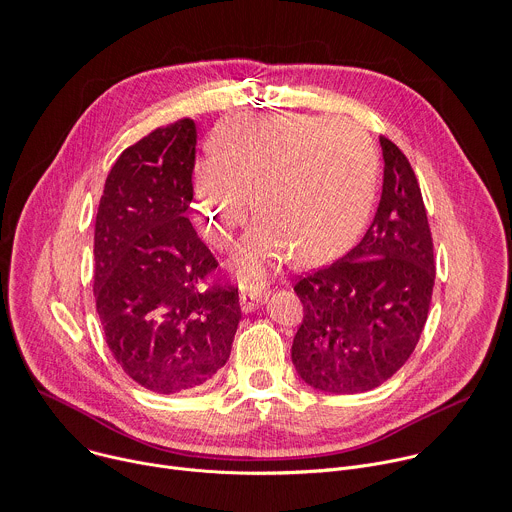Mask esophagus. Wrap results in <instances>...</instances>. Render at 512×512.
Instances as JSON below:
<instances>
[{
	"label": "esophagus",
	"mask_w": 512,
	"mask_h": 512,
	"mask_svg": "<svg viewBox=\"0 0 512 512\" xmlns=\"http://www.w3.org/2000/svg\"><path fill=\"white\" fill-rule=\"evenodd\" d=\"M264 302H266V292H242L240 294V306L246 315L260 309Z\"/></svg>",
	"instance_id": "1"
}]
</instances>
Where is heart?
Here are the masks:
<instances>
[{"label": "heart", "instance_id": "obj_1", "mask_svg": "<svg viewBox=\"0 0 512 512\" xmlns=\"http://www.w3.org/2000/svg\"><path fill=\"white\" fill-rule=\"evenodd\" d=\"M212 153L193 171L195 212L206 236L228 246L250 197L260 220L232 256L246 282H260L290 252L304 264L341 254L369 216L377 157L351 121L240 115L214 133Z\"/></svg>", "mask_w": 512, "mask_h": 512}]
</instances>
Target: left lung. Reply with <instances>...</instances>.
I'll return each instance as SVG.
<instances>
[{"instance_id": "1", "label": "left lung", "mask_w": 512, "mask_h": 512, "mask_svg": "<svg viewBox=\"0 0 512 512\" xmlns=\"http://www.w3.org/2000/svg\"><path fill=\"white\" fill-rule=\"evenodd\" d=\"M383 189L363 240L294 286L304 319L292 341L298 377L319 391L361 393L414 353L436 278L422 191L405 155L385 137Z\"/></svg>"}]
</instances>
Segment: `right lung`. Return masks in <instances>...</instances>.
<instances>
[{
  "label": "right lung",
  "mask_w": 512,
  "mask_h": 512,
  "mask_svg": "<svg viewBox=\"0 0 512 512\" xmlns=\"http://www.w3.org/2000/svg\"><path fill=\"white\" fill-rule=\"evenodd\" d=\"M195 123L155 129L113 165L94 224V300L123 371L155 393L197 389L226 365L238 288H203L218 268L187 210Z\"/></svg>",
  "instance_id": "1"
}]
</instances>
